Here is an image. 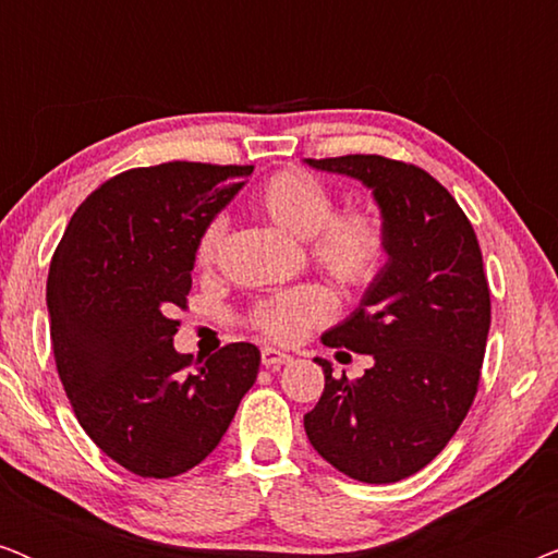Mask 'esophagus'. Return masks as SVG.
Segmentation results:
<instances>
[{"instance_id": "esophagus-1", "label": "esophagus", "mask_w": 558, "mask_h": 558, "mask_svg": "<svg viewBox=\"0 0 558 558\" xmlns=\"http://www.w3.org/2000/svg\"><path fill=\"white\" fill-rule=\"evenodd\" d=\"M292 361L287 353H281V350L277 348H264L262 350V363L266 365V368H279V365H284Z\"/></svg>"}]
</instances>
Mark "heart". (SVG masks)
Returning a JSON list of instances; mask_svg holds the SVG:
<instances>
[{"mask_svg":"<svg viewBox=\"0 0 558 558\" xmlns=\"http://www.w3.org/2000/svg\"><path fill=\"white\" fill-rule=\"evenodd\" d=\"M256 210L294 239H310V258L345 289H363L384 269L388 239L373 210L335 213L332 193L302 170H281L258 187ZM226 220L213 218L197 235V266H213L223 246ZM332 315V300L323 287L304 284L256 304L251 323L277 342L300 340L310 327Z\"/></svg>","mask_w":558,"mask_h":558,"instance_id":"heart-1","label":"heart"}]
</instances>
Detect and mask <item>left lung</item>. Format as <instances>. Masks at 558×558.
<instances>
[{
  "mask_svg": "<svg viewBox=\"0 0 558 558\" xmlns=\"http://www.w3.org/2000/svg\"><path fill=\"white\" fill-rule=\"evenodd\" d=\"M373 193L388 262L363 300L323 335L327 348L373 357L361 378L325 371L304 414L310 445L361 483H399L426 468L475 401L490 330V289L477 235L447 187L422 167L380 155L304 159Z\"/></svg>",
  "mask_w": 558,
  "mask_h": 558,
  "instance_id": "1",
  "label": "left lung"
}]
</instances>
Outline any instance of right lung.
Listing matches in <instances>:
<instances>
[{"label":"right lung","instance_id":"add662e5","mask_svg":"<svg viewBox=\"0 0 558 558\" xmlns=\"http://www.w3.org/2000/svg\"><path fill=\"white\" fill-rule=\"evenodd\" d=\"M254 167L167 162L106 180L73 213L48 274L58 376L83 432L140 477L201 464L254 386L262 353L231 342L208 361L174 350L195 243Z\"/></svg>","mask_w":558,"mask_h":558}]
</instances>
